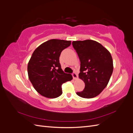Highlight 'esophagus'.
Here are the masks:
<instances>
[{"label":"esophagus","instance_id":"34e87169","mask_svg":"<svg viewBox=\"0 0 133 133\" xmlns=\"http://www.w3.org/2000/svg\"><path fill=\"white\" fill-rule=\"evenodd\" d=\"M72 76H73V79H75V80L77 79L78 78V76L77 74L75 73H73V74H72Z\"/></svg>","mask_w":133,"mask_h":133}]
</instances>
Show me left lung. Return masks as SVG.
I'll return each mask as SVG.
<instances>
[{"instance_id": "obj_1", "label": "left lung", "mask_w": 133, "mask_h": 133, "mask_svg": "<svg viewBox=\"0 0 133 133\" xmlns=\"http://www.w3.org/2000/svg\"><path fill=\"white\" fill-rule=\"evenodd\" d=\"M73 46L80 61L79 78L85 88L76 94L90 99L101 93L109 82L113 71L111 54L101 44L92 40L73 41Z\"/></svg>"}]
</instances>
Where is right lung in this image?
I'll return each mask as SVG.
<instances>
[{
    "mask_svg": "<svg viewBox=\"0 0 133 133\" xmlns=\"http://www.w3.org/2000/svg\"><path fill=\"white\" fill-rule=\"evenodd\" d=\"M70 44V41L51 39L34 51L28 64V77L42 96L58 97L62 94V84L73 79L71 74L64 73L59 63L61 52Z\"/></svg>",
    "mask_w": 133,
    "mask_h": 133,
    "instance_id": "1",
    "label": "right lung"
}]
</instances>
